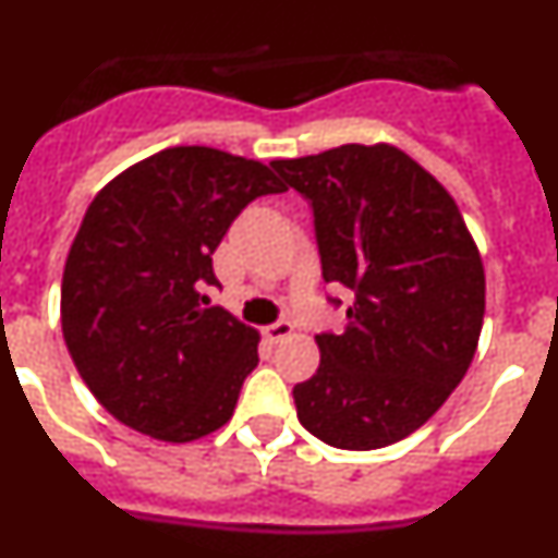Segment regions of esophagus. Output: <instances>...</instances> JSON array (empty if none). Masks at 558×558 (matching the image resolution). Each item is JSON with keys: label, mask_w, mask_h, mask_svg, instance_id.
Segmentation results:
<instances>
[{"label": "esophagus", "mask_w": 558, "mask_h": 558, "mask_svg": "<svg viewBox=\"0 0 558 558\" xmlns=\"http://www.w3.org/2000/svg\"><path fill=\"white\" fill-rule=\"evenodd\" d=\"M293 335V324L290 322H274L265 327V338L270 340V343H279V340L290 338Z\"/></svg>", "instance_id": "obj_1"}]
</instances>
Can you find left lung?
<instances>
[{"label": "left lung", "mask_w": 558, "mask_h": 558, "mask_svg": "<svg viewBox=\"0 0 558 558\" xmlns=\"http://www.w3.org/2000/svg\"><path fill=\"white\" fill-rule=\"evenodd\" d=\"M270 167L313 209L324 282L354 295L347 329L315 335L322 366L293 388L299 422L338 450L393 445L470 368L486 304L475 243L450 192L391 145Z\"/></svg>", "instance_id": "8db88e82"}]
</instances>
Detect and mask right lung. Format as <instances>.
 Instances as JSON below:
<instances>
[{
    "label": "right lung",
    "instance_id": "obj_1",
    "mask_svg": "<svg viewBox=\"0 0 558 558\" xmlns=\"http://www.w3.org/2000/svg\"><path fill=\"white\" fill-rule=\"evenodd\" d=\"M288 186L259 161L167 147L102 186L61 282V327L77 372L122 425L192 441L231 418L256 368V332L206 288L236 215Z\"/></svg>",
    "mask_w": 558,
    "mask_h": 558
}]
</instances>
